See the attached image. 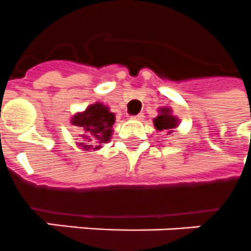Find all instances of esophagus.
<instances>
[{
	"instance_id": "esophagus-1",
	"label": "esophagus",
	"mask_w": 251,
	"mask_h": 251,
	"mask_svg": "<svg viewBox=\"0 0 251 251\" xmlns=\"http://www.w3.org/2000/svg\"><path fill=\"white\" fill-rule=\"evenodd\" d=\"M143 117H144V115H143V113H139V115H136V116H132L131 119H132V120H143Z\"/></svg>"
}]
</instances>
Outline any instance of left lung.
<instances>
[{
    "label": "left lung",
    "mask_w": 251,
    "mask_h": 251,
    "mask_svg": "<svg viewBox=\"0 0 251 251\" xmlns=\"http://www.w3.org/2000/svg\"><path fill=\"white\" fill-rule=\"evenodd\" d=\"M154 127L158 130V131H162V130H166L168 132H172L173 129L178 127L179 120L178 117H175L173 115L172 108L169 107H162L158 109V116L156 119H153Z\"/></svg>",
    "instance_id": "1"
}]
</instances>
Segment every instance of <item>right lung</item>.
Returning <instances> with one entry per match:
<instances>
[{
  "label": "right lung",
  "mask_w": 251,
  "mask_h": 251,
  "mask_svg": "<svg viewBox=\"0 0 251 251\" xmlns=\"http://www.w3.org/2000/svg\"><path fill=\"white\" fill-rule=\"evenodd\" d=\"M115 120V113H112L109 108L101 103H94L83 112L73 115L71 120L72 125L82 131L77 146L85 151L101 148L103 144L111 140Z\"/></svg>",
  "instance_id": "obj_1"
}]
</instances>
